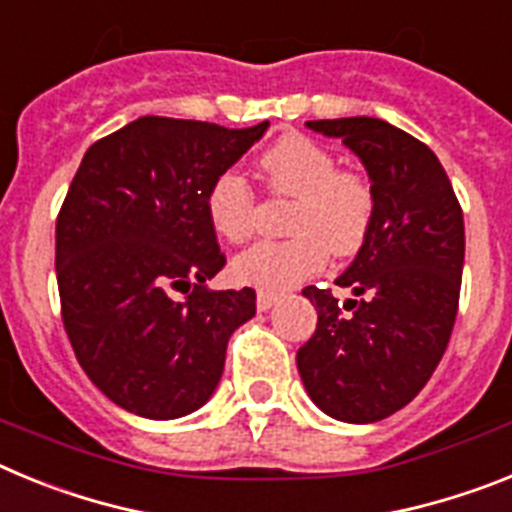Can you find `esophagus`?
Listing matches in <instances>:
<instances>
[{
  "label": "esophagus",
  "mask_w": 512,
  "mask_h": 512,
  "mask_svg": "<svg viewBox=\"0 0 512 512\" xmlns=\"http://www.w3.org/2000/svg\"><path fill=\"white\" fill-rule=\"evenodd\" d=\"M277 300L279 295H274V292H266V289H259V292H256V307H259L261 312L271 310V307L277 305Z\"/></svg>",
  "instance_id": "esophagus-1"
}]
</instances>
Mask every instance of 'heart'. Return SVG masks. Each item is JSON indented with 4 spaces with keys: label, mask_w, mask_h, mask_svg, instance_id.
<instances>
[{
    "label": "heart",
    "mask_w": 512,
    "mask_h": 512,
    "mask_svg": "<svg viewBox=\"0 0 512 512\" xmlns=\"http://www.w3.org/2000/svg\"><path fill=\"white\" fill-rule=\"evenodd\" d=\"M269 197L292 200L284 220L287 241H259L238 253L235 279L266 292H282L315 277L325 259L361 251L377 215L369 176L338 169V158L307 135H284L259 161ZM212 228L233 243L246 241L259 220V197L238 169L212 179L205 197Z\"/></svg>",
    "instance_id": "b5f03b06"
}]
</instances>
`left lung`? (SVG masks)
Instances as JSON below:
<instances>
[{"instance_id":"obj_1","label":"left lung","mask_w":512,"mask_h":512,"mask_svg":"<svg viewBox=\"0 0 512 512\" xmlns=\"http://www.w3.org/2000/svg\"><path fill=\"white\" fill-rule=\"evenodd\" d=\"M341 138L377 192L372 233L336 279L354 297L305 287L318 328L297 351L307 395L330 418L374 423L405 408L436 372L459 310L464 212L431 148L377 117L310 120Z\"/></svg>"}]
</instances>
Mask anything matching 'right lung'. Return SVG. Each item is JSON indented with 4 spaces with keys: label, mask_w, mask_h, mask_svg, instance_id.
Here are the masks:
<instances>
[{
    "label": "right lung",
    "mask_w": 512,
    "mask_h": 512,
    "mask_svg": "<svg viewBox=\"0 0 512 512\" xmlns=\"http://www.w3.org/2000/svg\"><path fill=\"white\" fill-rule=\"evenodd\" d=\"M266 128L148 115L81 158L56 220L61 318L81 369L130 413L202 408L230 333L256 315L251 287H205L225 266L205 197Z\"/></svg>",
    "instance_id": "obj_1"
}]
</instances>
